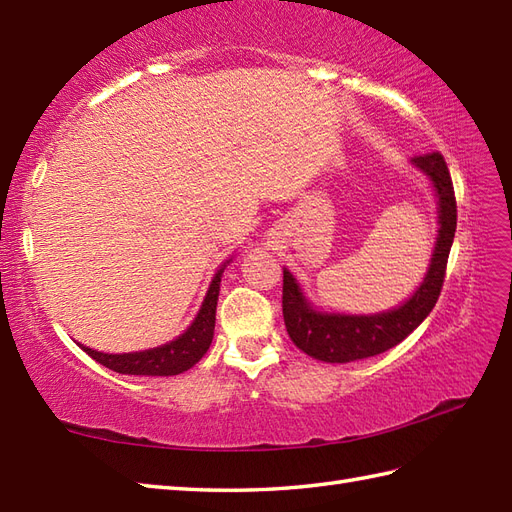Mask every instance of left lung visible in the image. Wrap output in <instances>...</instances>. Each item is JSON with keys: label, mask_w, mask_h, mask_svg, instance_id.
I'll use <instances>...</instances> for the list:
<instances>
[{"label": "left lung", "mask_w": 512, "mask_h": 512, "mask_svg": "<svg viewBox=\"0 0 512 512\" xmlns=\"http://www.w3.org/2000/svg\"><path fill=\"white\" fill-rule=\"evenodd\" d=\"M429 180L438 204V237L433 244L429 268L418 288L396 308L372 314H347L319 310L306 297L297 277L284 268V323L301 352L323 363H352L358 358L383 354L405 341L436 306L444 284V270L458 226L453 182L447 162L440 154L411 160Z\"/></svg>", "instance_id": "8db88e82"}]
</instances>
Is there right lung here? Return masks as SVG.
<instances>
[{
    "label": "right lung",
    "instance_id": "right-lung-1",
    "mask_svg": "<svg viewBox=\"0 0 512 512\" xmlns=\"http://www.w3.org/2000/svg\"><path fill=\"white\" fill-rule=\"evenodd\" d=\"M233 262V255L217 268L213 275L209 290H206L202 306L195 314L191 325L173 341H167L165 345L149 347V350L140 352H125V354H107L92 350L79 343L83 352H88L96 363L105 365L107 369H114L118 374H132V376H176L187 372L200 358L206 354L213 341L215 330V308L217 297H220V281L226 266Z\"/></svg>",
    "mask_w": 512,
    "mask_h": 512
}]
</instances>
